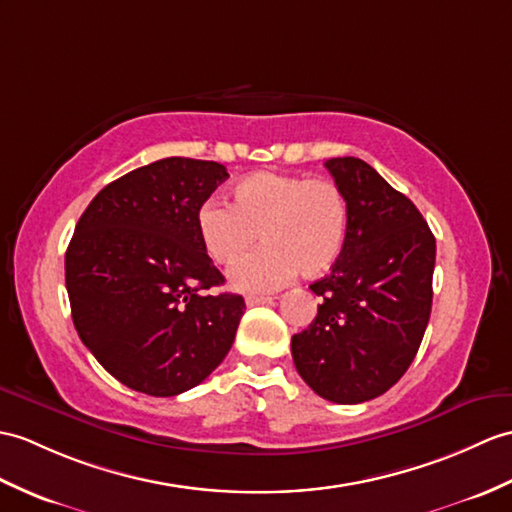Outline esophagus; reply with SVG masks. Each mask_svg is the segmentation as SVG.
<instances>
[{"label": "esophagus", "instance_id": "1", "mask_svg": "<svg viewBox=\"0 0 512 512\" xmlns=\"http://www.w3.org/2000/svg\"><path fill=\"white\" fill-rule=\"evenodd\" d=\"M272 303V296H246V305L255 307V305H266Z\"/></svg>", "mask_w": 512, "mask_h": 512}]
</instances>
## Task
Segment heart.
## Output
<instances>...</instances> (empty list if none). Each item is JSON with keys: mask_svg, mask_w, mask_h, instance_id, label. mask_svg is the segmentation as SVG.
I'll return each instance as SVG.
<instances>
[{"mask_svg": "<svg viewBox=\"0 0 512 512\" xmlns=\"http://www.w3.org/2000/svg\"><path fill=\"white\" fill-rule=\"evenodd\" d=\"M198 237L216 264H231L259 240L266 246L229 270L235 290H277L296 270L314 279L336 264L349 227V205L329 178L255 172L233 187V205L207 200Z\"/></svg>", "mask_w": 512, "mask_h": 512, "instance_id": "1", "label": "heart"}]
</instances>
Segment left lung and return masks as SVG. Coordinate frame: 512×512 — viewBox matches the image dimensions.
<instances>
[{
	"label": "left lung",
	"mask_w": 512,
	"mask_h": 512,
	"mask_svg": "<svg viewBox=\"0 0 512 512\" xmlns=\"http://www.w3.org/2000/svg\"><path fill=\"white\" fill-rule=\"evenodd\" d=\"M347 196L349 227L312 325L292 336L296 371L316 395L362 403L395 386L432 312L436 240L410 198L355 157L325 161Z\"/></svg>",
	"instance_id": "1"
}]
</instances>
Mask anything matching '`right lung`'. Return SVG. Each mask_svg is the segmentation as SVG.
<instances>
[{
    "label": "right lung",
    "mask_w": 512,
    "mask_h": 512,
    "mask_svg": "<svg viewBox=\"0 0 512 512\" xmlns=\"http://www.w3.org/2000/svg\"><path fill=\"white\" fill-rule=\"evenodd\" d=\"M229 178L224 165L170 157L106 185L65 253L71 318L117 382L152 397L198 386L231 349L246 310L222 285L196 227Z\"/></svg>",
    "instance_id": "right-lung-1"
}]
</instances>
